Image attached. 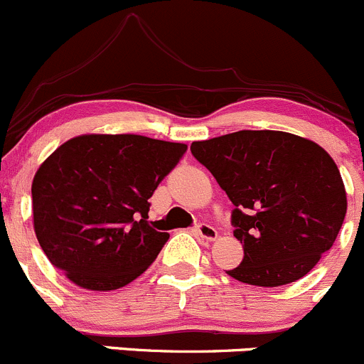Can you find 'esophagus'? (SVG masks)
Instances as JSON below:
<instances>
[{"label": "esophagus", "instance_id": "34e87169", "mask_svg": "<svg viewBox=\"0 0 364 364\" xmlns=\"http://www.w3.org/2000/svg\"><path fill=\"white\" fill-rule=\"evenodd\" d=\"M196 233L205 240H215L218 239V230L214 226L207 225V223H201V225L196 226Z\"/></svg>", "mask_w": 364, "mask_h": 364}]
</instances>
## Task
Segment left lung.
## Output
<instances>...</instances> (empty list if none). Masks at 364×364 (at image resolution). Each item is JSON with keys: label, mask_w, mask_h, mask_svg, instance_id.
Masks as SVG:
<instances>
[{"label": "left lung", "mask_w": 364, "mask_h": 364, "mask_svg": "<svg viewBox=\"0 0 364 364\" xmlns=\"http://www.w3.org/2000/svg\"><path fill=\"white\" fill-rule=\"evenodd\" d=\"M193 156L235 205L233 235L244 258L226 274L255 287H282L308 274L333 247L347 193L333 157L283 131H239L194 141Z\"/></svg>", "instance_id": "1"}]
</instances>
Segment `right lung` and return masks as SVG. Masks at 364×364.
Masks as SVG:
<instances>
[{"label": "right lung", "mask_w": 364, "mask_h": 364, "mask_svg": "<svg viewBox=\"0 0 364 364\" xmlns=\"http://www.w3.org/2000/svg\"><path fill=\"white\" fill-rule=\"evenodd\" d=\"M186 150L139 134H81L60 145L31 183L35 235L49 262L93 292L141 276L170 239L150 226L149 198Z\"/></svg>", "instance_id": "obj_1"}]
</instances>
